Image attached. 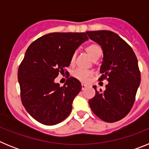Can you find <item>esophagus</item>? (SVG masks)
<instances>
[{"label": "esophagus", "mask_w": 149, "mask_h": 149, "mask_svg": "<svg viewBox=\"0 0 149 149\" xmlns=\"http://www.w3.org/2000/svg\"><path fill=\"white\" fill-rule=\"evenodd\" d=\"M81 86H82V89H84L86 87V86H87V85H86V84H81Z\"/></svg>", "instance_id": "34e87169"}]
</instances>
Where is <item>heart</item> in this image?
Segmentation results:
<instances>
[{"mask_svg": "<svg viewBox=\"0 0 149 149\" xmlns=\"http://www.w3.org/2000/svg\"><path fill=\"white\" fill-rule=\"evenodd\" d=\"M86 51H87V53L89 54V55L91 56V58L93 59V60L95 58H99L101 54H102V50L97 45H89L86 48ZM74 60V55L72 56L71 63H73ZM72 74H73L74 77L77 78V80H79V81H82V82H86V81H88V79L93 75V72H91L90 70H88V69H86V68H77L74 71Z\"/></svg>", "mask_w": 149, "mask_h": 149, "instance_id": "obj_1", "label": "heart"}]
</instances>
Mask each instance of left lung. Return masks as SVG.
Segmentation results:
<instances>
[{
    "instance_id": "obj_1",
    "label": "left lung",
    "mask_w": 149,
    "mask_h": 149,
    "mask_svg": "<svg viewBox=\"0 0 149 149\" xmlns=\"http://www.w3.org/2000/svg\"><path fill=\"white\" fill-rule=\"evenodd\" d=\"M91 40L98 43L103 51L100 80L107 78L108 84L102 92L89 101L91 110L107 122H115L128 113L135 101L140 84L138 61L132 48L118 34L110 30L86 32Z\"/></svg>"
}]
</instances>
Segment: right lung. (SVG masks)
Wrapping results in <instances>:
<instances>
[{
  "label": "right lung",
  "mask_w": 149,
  "mask_h": 149,
  "mask_svg": "<svg viewBox=\"0 0 149 149\" xmlns=\"http://www.w3.org/2000/svg\"><path fill=\"white\" fill-rule=\"evenodd\" d=\"M88 39L85 33H51L29 46L18 68V79L22 104L34 119L54 125L70 114L81 84L70 77L60 86L54 80L69 66L77 48Z\"/></svg>",
  "instance_id": "right-lung-1"
}]
</instances>
